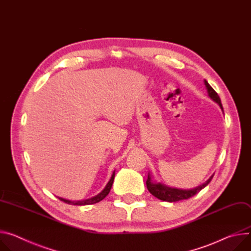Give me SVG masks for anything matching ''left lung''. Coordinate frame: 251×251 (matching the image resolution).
<instances>
[{
  "mask_svg": "<svg viewBox=\"0 0 251 251\" xmlns=\"http://www.w3.org/2000/svg\"><path fill=\"white\" fill-rule=\"evenodd\" d=\"M203 81H204V86L206 88L208 97L214 102H216L220 106L221 110L224 111V107H222L220 99H219L218 95L216 94V92L209 86V83L206 81V79H204ZM212 177H213V175L205 182H203L202 184H201L197 187H194V188L182 189V188L172 187V186H169V185H166L164 183L158 182V181L152 179L153 178L152 175L151 173H149L148 180H147V186H148L149 191L152 194L153 197L157 198L158 200L163 201H168V202H175V201H182V200H187V199H189L193 196H196L197 193H199L202 188H204L210 182Z\"/></svg>",
  "mask_w": 251,
  "mask_h": 251,
  "instance_id": "1",
  "label": "left lung"
}]
</instances>
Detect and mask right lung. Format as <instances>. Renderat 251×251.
Masks as SVG:
<instances>
[{"label":"right lung","mask_w":251,"mask_h":251,"mask_svg":"<svg viewBox=\"0 0 251 251\" xmlns=\"http://www.w3.org/2000/svg\"><path fill=\"white\" fill-rule=\"evenodd\" d=\"M115 176H116V171L113 172V175H111L108 182L105 184V186L103 187V189L98 193L97 196L93 197V198H90L88 200H82V201H70V200H66V199H63V198H59L58 199L68 204H72V205H89V204H94V203H97L100 201H102L110 190L111 188V185H113V182H114V179H115Z\"/></svg>","instance_id":"right-lung-1"}]
</instances>
